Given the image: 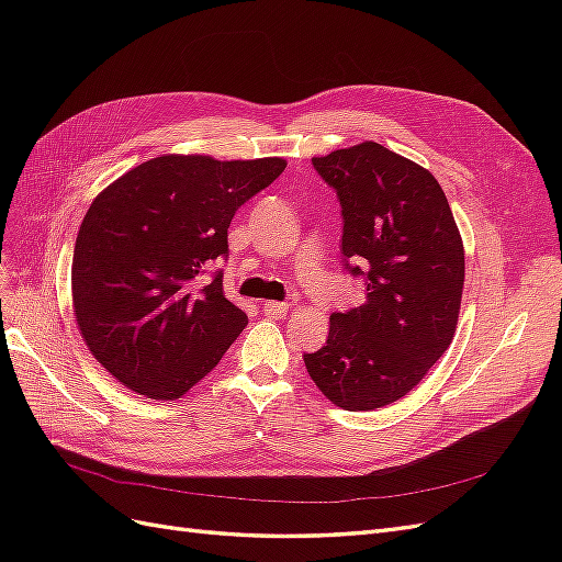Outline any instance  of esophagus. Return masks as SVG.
I'll return each mask as SVG.
<instances>
[{"label":"esophagus","instance_id":"34e87169","mask_svg":"<svg viewBox=\"0 0 562 562\" xmlns=\"http://www.w3.org/2000/svg\"><path fill=\"white\" fill-rule=\"evenodd\" d=\"M265 314L269 318H283L288 314V304L285 302H265Z\"/></svg>","mask_w":562,"mask_h":562}]
</instances>
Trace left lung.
Instances as JSON below:
<instances>
[{
  "instance_id": "8db88e82",
  "label": "left lung",
  "mask_w": 562,
  "mask_h": 562,
  "mask_svg": "<svg viewBox=\"0 0 562 562\" xmlns=\"http://www.w3.org/2000/svg\"><path fill=\"white\" fill-rule=\"evenodd\" d=\"M342 203V252L366 274V302L330 316L304 353L321 394L342 411H375L413 391L448 351L464 291V244L427 168L380 143L314 157Z\"/></svg>"
}]
</instances>
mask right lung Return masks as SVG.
Masks as SVG:
<instances>
[{"label":"right lung","mask_w":562,"mask_h":562,"mask_svg":"<svg viewBox=\"0 0 562 562\" xmlns=\"http://www.w3.org/2000/svg\"><path fill=\"white\" fill-rule=\"evenodd\" d=\"M285 159L159 155L110 182L81 220L72 307L93 359L135 394L176 401L220 363L248 316L223 277L236 209L274 182Z\"/></svg>","instance_id":"obj_1"}]
</instances>
